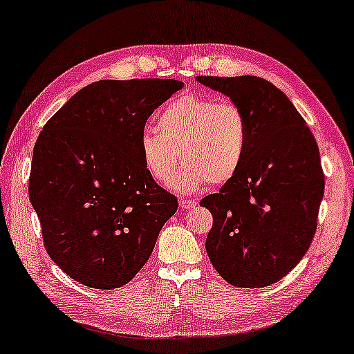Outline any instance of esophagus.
<instances>
[{"label": "esophagus", "instance_id": "obj_1", "mask_svg": "<svg viewBox=\"0 0 354 354\" xmlns=\"http://www.w3.org/2000/svg\"><path fill=\"white\" fill-rule=\"evenodd\" d=\"M196 205H197L196 199H180V208H183V209L194 208Z\"/></svg>", "mask_w": 354, "mask_h": 354}]
</instances>
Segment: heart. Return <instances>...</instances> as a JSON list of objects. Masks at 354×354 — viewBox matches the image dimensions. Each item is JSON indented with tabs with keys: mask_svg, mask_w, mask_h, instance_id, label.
Masks as SVG:
<instances>
[{
	"mask_svg": "<svg viewBox=\"0 0 354 354\" xmlns=\"http://www.w3.org/2000/svg\"><path fill=\"white\" fill-rule=\"evenodd\" d=\"M157 126L158 130H142L138 140L141 161L155 182H169L180 158L185 165L174 178V188L182 193L208 182L225 183L243 165L249 121L236 102L185 95L161 109Z\"/></svg>",
	"mask_w": 354,
	"mask_h": 354,
	"instance_id": "1",
	"label": "heart"
}]
</instances>
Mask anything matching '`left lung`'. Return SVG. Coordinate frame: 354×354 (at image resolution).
Instances as JSON below:
<instances>
[{
  "label": "left lung",
  "instance_id": "obj_1",
  "mask_svg": "<svg viewBox=\"0 0 354 354\" xmlns=\"http://www.w3.org/2000/svg\"><path fill=\"white\" fill-rule=\"evenodd\" d=\"M244 109L243 165L201 201L213 214L205 249L233 286L266 288L305 257L317 228L325 176L317 142L288 96L257 76H197Z\"/></svg>",
  "mask_w": 354,
  "mask_h": 354
}]
</instances>
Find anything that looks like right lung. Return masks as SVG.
<instances>
[{
  "instance_id": "obj_1",
  "label": "right lung",
  "mask_w": 354,
  "mask_h": 354,
  "mask_svg": "<svg viewBox=\"0 0 354 354\" xmlns=\"http://www.w3.org/2000/svg\"><path fill=\"white\" fill-rule=\"evenodd\" d=\"M183 82L97 80L55 111L37 138L29 201L43 244L65 274L93 289H116L146 264L177 197L141 161L147 118Z\"/></svg>"
}]
</instances>
